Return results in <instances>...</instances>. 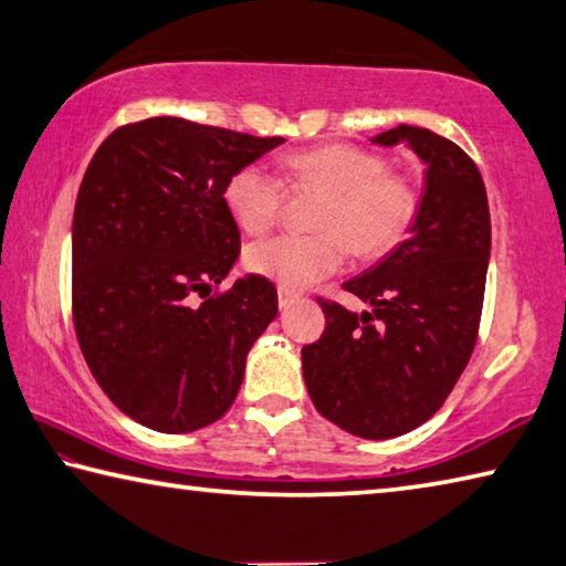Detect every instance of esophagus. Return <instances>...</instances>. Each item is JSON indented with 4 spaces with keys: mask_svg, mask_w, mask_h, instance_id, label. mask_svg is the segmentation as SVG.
Here are the masks:
<instances>
[{
    "mask_svg": "<svg viewBox=\"0 0 566 566\" xmlns=\"http://www.w3.org/2000/svg\"><path fill=\"white\" fill-rule=\"evenodd\" d=\"M296 300H300V292H292V290H284V286H280V306H282V310H286V306L294 304Z\"/></svg>",
    "mask_w": 566,
    "mask_h": 566,
    "instance_id": "1",
    "label": "esophagus"
}]
</instances>
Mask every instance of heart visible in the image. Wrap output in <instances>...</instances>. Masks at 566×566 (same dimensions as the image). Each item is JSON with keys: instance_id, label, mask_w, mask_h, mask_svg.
Listing matches in <instances>:
<instances>
[{"instance_id": "heart-1", "label": "heart", "mask_w": 566, "mask_h": 566, "mask_svg": "<svg viewBox=\"0 0 566 566\" xmlns=\"http://www.w3.org/2000/svg\"><path fill=\"white\" fill-rule=\"evenodd\" d=\"M284 181L294 191H324L314 214V234H282L247 249V266L284 290H304L342 270L349 249L375 260L395 249L415 224L419 191L407 175L389 169L377 151L327 145L284 159ZM284 181L247 165L224 185V207L249 234H264L280 222Z\"/></svg>"}]
</instances>
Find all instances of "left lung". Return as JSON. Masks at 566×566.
Wrapping results in <instances>:
<instances>
[{
	"label": "left lung",
	"mask_w": 566,
	"mask_h": 566,
	"mask_svg": "<svg viewBox=\"0 0 566 566\" xmlns=\"http://www.w3.org/2000/svg\"><path fill=\"white\" fill-rule=\"evenodd\" d=\"M375 142H407L427 165L419 214L385 262L342 284L369 312L317 296L327 327L302 347V369L324 419L361 439H391L437 415L472 357L492 222L482 175L454 142L407 124Z\"/></svg>",
	"instance_id": "1"
}]
</instances>
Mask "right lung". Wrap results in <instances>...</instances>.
<instances>
[{"label":"right lung","mask_w":566,"mask_h":566,"mask_svg":"<svg viewBox=\"0 0 566 566\" xmlns=\"http://www.w3.org/2000/svg\"><path fill=\"white\" fill-rule=\"evenodd\" d=\"M282 142L151 117L114 129L84 171L72 222L76 342L112 405L155 432L222 419L247 352L276 317L264 276L222 290L242 247L224 185Z\"/></svg>","instance_id":"add662e5"}]
</instances>
